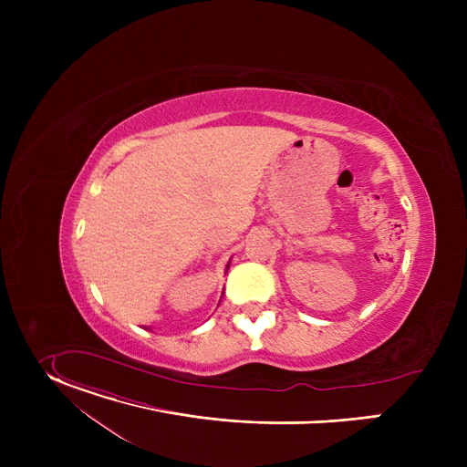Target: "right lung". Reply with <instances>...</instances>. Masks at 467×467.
<instances>
[{
    "label": "right lung",
    "mask_w": 467,
    "mask_h": 467,
    "mask_svg": "<svg viewBox=\"0 0 467 467\" xmlns=\"http://www.w3.org/2000/svg\"><path fill=\"white\" fill-rule=\"evenodd\" d=\"M227 268H229V265H227Z\"/></svg>",
    "instance_id": "obj_1"
}]
</instances>
